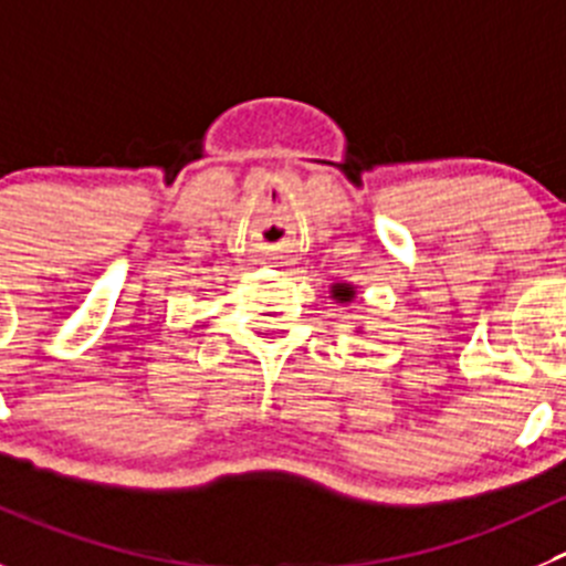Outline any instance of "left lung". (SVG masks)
Masks as SVG:
<instances>
[{
	"instance_id": "left-lung-1",
	"label": "left lung",
	"mask_w": 566,
	"mask_h": 566,
	"mask_svg": "<svg viewBox=\"0 0 566 566\" xmlns=\"http://www.w3.org/2000/svg\"><path fill=\"white\" fill-rule=\"evenodd\" d=\"M352 295H355V290H352V287H343V284H337V290H335V298H340V301H348V298H352Z\"/></svg>"
}]
</instances>
